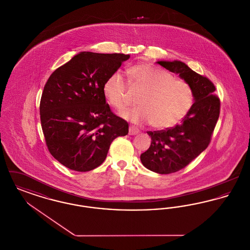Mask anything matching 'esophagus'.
I'll use <instances>...</instances> for the list:
<instances>
[{"label":"esophagus","mask_w":250,"mask_h":250,"mask_svg":"<svg viewBox=\"0 0 250 250\" xmlns=\"http://www.w3.org/2000/svg\"><path fill=\"white\" fill-rule=\"evenodd\" d=\"M139 132H140V130L137 127L132 126V125L129 126V135H137Z\"/></svg>","instance_id":"1"}]
</instances>
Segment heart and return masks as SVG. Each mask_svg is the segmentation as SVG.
<instances>
[{
    "instance_id": "heart-1",
    "label": "heart",
    "mask_w": 250,
    "mask_h": 250,
    "mask_svg": "<svg viewBox=\"0 0 250 250\" xmlns=\"http://www.w3.org/2000/svg\"><path fill=\"white\" fill-rule=\"evenodd\" d=\"M128 74L132 87L143 94L138 101L140 107L125 111V118L166 129L176 125L188 114L193 102V91L188 83L147 63L131 67ZM103 93L107 102L118 110L132 102L129 83L118 71L106 80Z\"/></svg>"
}]
</instances>
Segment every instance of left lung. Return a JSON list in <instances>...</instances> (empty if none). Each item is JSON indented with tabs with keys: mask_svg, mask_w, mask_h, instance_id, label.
Here are the masks:
<instances>
[{
	"mask_svg": "<svg viewBox=\"0 0 250 250\" xmlns=\"http://www.w3.org/2000/svg\"><path fill=\"white\" fill-rule=\"evenodd\" d=\"M190 85L195 102L182 122L166 130L148 131L151 145L141 155L143 166L160 174L176 172L203 152L212 139L220 113L214 83L180 61L157 62Z\"/></svg>",
	"mask_w": 250,
	"mask_h": 250,
	"instance_id": "left-lung-1",
	"label": "left lung"
}]
</instances>
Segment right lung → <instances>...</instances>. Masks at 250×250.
<instances>
[{
  "label": "right lung",
  "instance_id": "obj_1",
  "mask_svg": "<svg viewBox=\"0 0 250 250\" xmlns=\"http://www.w3.org/2000/svg\"><path fill=\"white\" fill-rule=\"evenodd\" d=\"M129 55L83 51L48 78L40 100V120L51 155L76 171H89L107 157L113 140L128 133L103 93L107 78Z\"/></svg>",
  "mask_w": 250,
  "mask_h": 250
}]
</instances>
